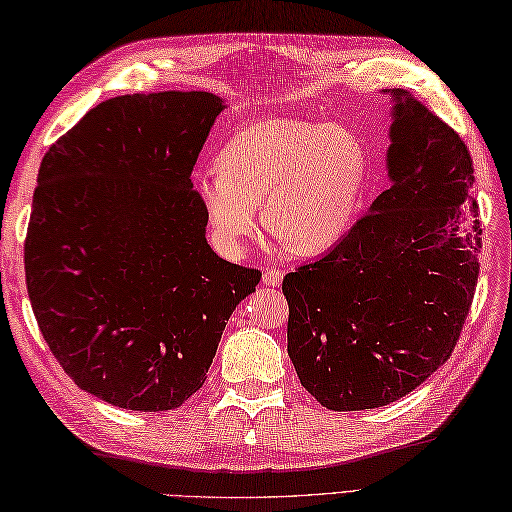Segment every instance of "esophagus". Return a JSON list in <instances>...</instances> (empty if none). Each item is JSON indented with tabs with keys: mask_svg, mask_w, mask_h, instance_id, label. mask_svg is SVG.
<instances>
[{
	"mask_svg": "<svg viewBox=\"0 0 512 512\" xmlns=\"http://www.w3.org/2000/svg\"><path fill=\"white\" fill-rule=\"evenodd\" d=\"M262 281H264V286H268V288H279L281 281H284V273H281V270H277V268H268L264 277H262Z\"/></svg>",
	"mask_w": 512,
	"mask_h": 512,
	"instance_id": "obj_1",
	"label": "esophagus"
}]
</instances>
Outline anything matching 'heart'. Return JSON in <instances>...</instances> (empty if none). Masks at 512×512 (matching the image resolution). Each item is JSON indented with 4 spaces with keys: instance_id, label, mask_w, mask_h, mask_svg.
Wrapping results in <instances>:
<instances>
[{
    "instance_id": "obj_1",
    "label": "heart",
    "mask_w": 512,
    "mask_h": 512,
    "mask_svg": "<svg viewBox=\"0 0 512 512\" xmlns=\"http://www.w3.org/2000/svg\"><path fill=\"white\" fill-rule=\"evenodd\" d=\"M367 178V151L350 127L306 118H259L228 138L217 169L195 173L193 189L215 242L242 255L270 231L299 255H319L350 231Z\"/></svg>"
}]
</instances>
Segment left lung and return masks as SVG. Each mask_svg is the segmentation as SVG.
I'll return each mask as SVG.
<instances>
[{"label":"left lung","mask_w":512,"mask_h":512,"mask_svg":"<svg viewBox=\"0 0 512 512\" xmlns=\"http://www.w3.org/2000/svg\"><path fill=\"white\" fill-rule=\"evenodd\" d=\"M387 94L389 189L281 286L290 361L332 411L385 407L447 363L480 275L469 149L413 94Z\"/></svg>","instance_id":"obj_1"}]
</instances>
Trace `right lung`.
<instances>
[{
	"instance_id": "add662e5",
	"label": "right lung",
	"mask_w": 512,
	"mask_h": 512,
	"mask_svg": "<svg viewBox=\"0 0 512 512\" xmlns=\"http://www.w3.org/2000/svg\"><path fill=\"white\" fill-rule=\"evenodd\" d=\"M226 103L211 92L103 101L43 156L24 246L50 352L88 394L180 407L262 273L217 257L191 171Z\"/></svg>"
}]
</instances>
